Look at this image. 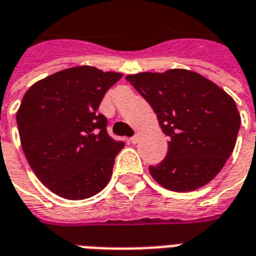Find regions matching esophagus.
I'll list each match as a JSON object with an SVG mask.
<instances>
[{"mask_svg":"<svg viewBox=\"0 0 256 256\" xmlns=\"http://www.w3.org/2000/svg\"><path fill=\"white\" fill-rule=\"evenodd\" d=\"M138 140H140L138 134H134L133 137L130 138V142H132V144H137V142H138Z\"/></svg>","mask_w":256,"mask_h":256,"instance_id":"esophagus-1","label":"esophagus"}]
</instances>
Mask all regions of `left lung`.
Wrapping results in <instances>:
<instances>
[{
    "mask_svg": "<svg viewBox=\"0 0 256 256\" xmlns=\"http://www.w3.org/2000/svg\"><path fill=\"white\" fill-rule=\"evenodd\" d=\"M126 79L150 102L170 138L166 158L150 167L154 180L174 192L207 185L236 145L242 119L234 100L210 79L182 68Z\"/></svg>",
    "mask_w": 256,
    "mask_h": 256,
    "instance_id": "obj_1",
    "label": "left lung"
}]
</instances>
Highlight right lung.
<instances>
[{"label": "right lung", "mask_w": 256, "mask_h": 256, "mask_svg": "<svg viewBox=\"0 0 256 256\" xmlns=\"http://www.w3.org/2000/svg\"><path fill=\"white\" fill-rule=\"evenodd\" d=\"M120 78V72L78 66L26 92L16 114L22 148L38 180L60 198H92L110 181L124 142L108 136L106 118L97 110Z\"/></svg>", "instance_id": "add662e5"}]
</instances>
